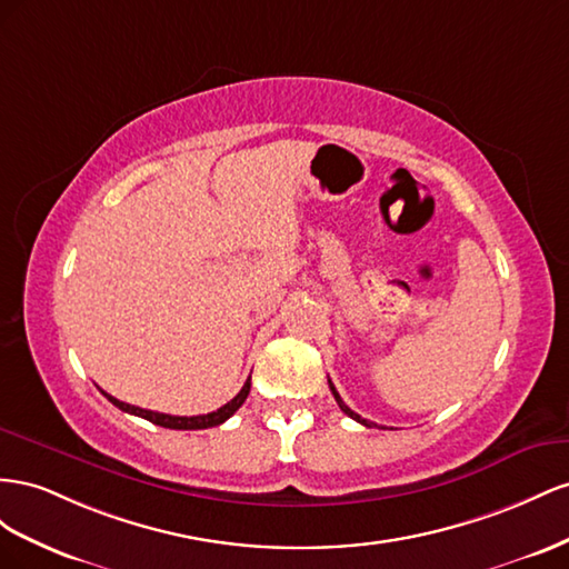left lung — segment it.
Returning <instances> with one entry per match:
<instances>
[{"instance_id":"left-lung-1","label":"left lung","mask_w":569,"mask_h":569,"mask_svg":"<svg viewBox=\"0 0 569 569\" xmlns=\"http://www.w3.org/2000/svg\"><path fill=\"white\" fill-rule=\"evenodd\" d=\"M329 388H331V393H333V398H336V402H338V408H340V410H343V412H346L348 417H352L355 421H360V425H365V427H377V425H375V421H369V419H362L360 415H357V412H352V410L348 408V405L343 402V398H340V396H338V391H336V386L331 383V379H329Z\"/></svg>"}]
</instances>
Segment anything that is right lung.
<instances>
[{"label":"right lung","mask_w":569,"mask_h":569,"mask_svg":"<svg viewBox=\"0 0 569 569\" xmlns=\"http://www.w3.org/2000/svg\"><path fill=\"white\" fill-rule=\"evenodd\" d=\"M248 393H250V379L246 381V386L240 388V393H238L233 400L226 402L223 408H219V410H214V412H207V415H198V417H173V415H164V412L142 410V408H136V405H128V402H121V400H117V398H111L109 393H104V396H107L109 402L117 405L119 410H123V412H128V415H136V417L148 419V421H152V425H157V427L192 431V429H209V427L223 425V421L229 419V417L240 408L242 402H246Z\"/></svg>","instance_id":"1"}]
</instances>
